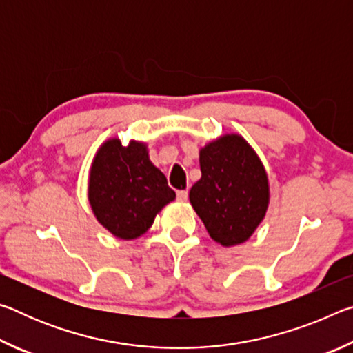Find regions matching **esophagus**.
Here are the masks:
<instances>
[{
	"label": "esophagus",
	"instance_id": "34e87169",
	"mask_svg": "<svg viewBox=\"0 0 353 353\" xmlns=\"http://www.w3.org/2000/svg\"><path fill=\"white\" fill-rule=\"evenodd\" d=\"M187 199H188V191L187 190H179L177 191V201L185 202Z\"/></svg>",
	"mask_w": 353,
	"mask_h": 353
}]
</instances>
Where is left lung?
<instances>
[{"instance_id":"obj_1","label":"left lung","mask_w":353,"mask_h":353,"mask_svg":"<svg viewBox=\"0 0 353 353\" xmlns=\"http://www.w3.org/2000/svg\"><path fill=\"white\" fill-rule=\"evenodd\" d=\"M202 176L190 202L212 240L224 248L248 241L270 205V181L252 146L225 134L199 151Z\"/></svg>"}]
</instances>
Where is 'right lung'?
I'll return each instance as SVG.
<instances>
[{
	"label": "right lung",
	"instance_id": "obj_1",
	"mask_svg": "<svg viewBox=\"0 0 353 353\" xmlns=\"http://www.w3.org/2000/svg\"><path fill=\"white\" fill-rule=\"evenodd\" d=\"M176 199L166 177L149 160L146 143L110 139L99 146L88 176V202L98 223L119 240H135Z\"/></svg>",
	"mask_w": 353,
	"mask_h": 353
}]
</instances>
